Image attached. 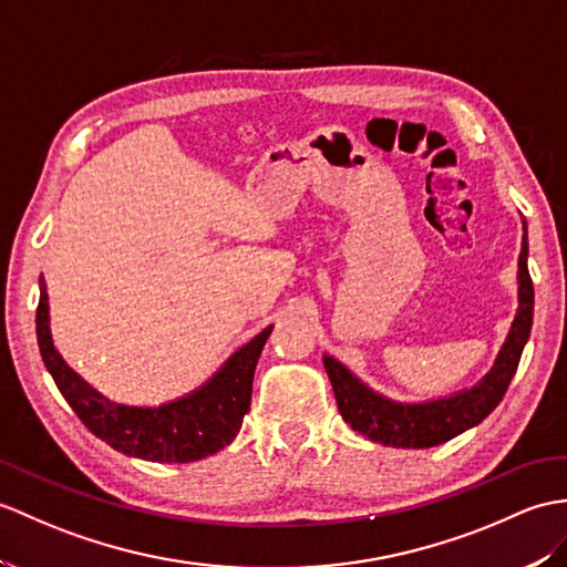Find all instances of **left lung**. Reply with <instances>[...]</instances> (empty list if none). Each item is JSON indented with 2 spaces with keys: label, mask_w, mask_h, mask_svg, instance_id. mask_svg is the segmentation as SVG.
<instances>
[{
  "label": "left lung",
  "mask_w": 567,
  "mask_h": 567,
  "mask_svg": "<svg viewBox=\"0 0 567 567\" xmlns=\"http://www.w3.org/2000/svg\"><path fill=\"white\" fill-rule=\"evenodd\" d=\"M522 236V251L517 262V313L509 326V333L499 348L491 372L476 384L452 396L403 403L393 401L384 393L367 386L360 377H354L343 362L331 354H323L326 374L331 379L338 411L346 423L364 434L367 440L384 446H401V450H427L446 440L456 437L471 427H476L483 417H488L495 405L503 401L512 377L517 372L522 350L532 333L534 319V285L526 268L529 258V241H526V221Z\"/></svg>",
  "instance_id": "left-lung-1"
}]
</instances>
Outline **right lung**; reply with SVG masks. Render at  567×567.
I'll return each instance as SVG.
<instances>
[{
  "mask_svg": "<svg viewBox=\"0 0 567 567\" xmlns=\"http://www.w3.org/2000/svg\"><path fill=\"white\" fill-rule=\"evenodd\" d=\"M38 348L60 393L79 420L125 456L159 464H188L224 450L241 430L251 408L254 372L272 326L236 350L205 384L162 405H125L89 384L62 360L50 333L48 287L41 275L35 311Z\"/></svg>",
  "mask_w": 567,
  "mask_h": 567,
  "instance_id": "obj_1",
  "label": "right lung"
}]
</instances>
